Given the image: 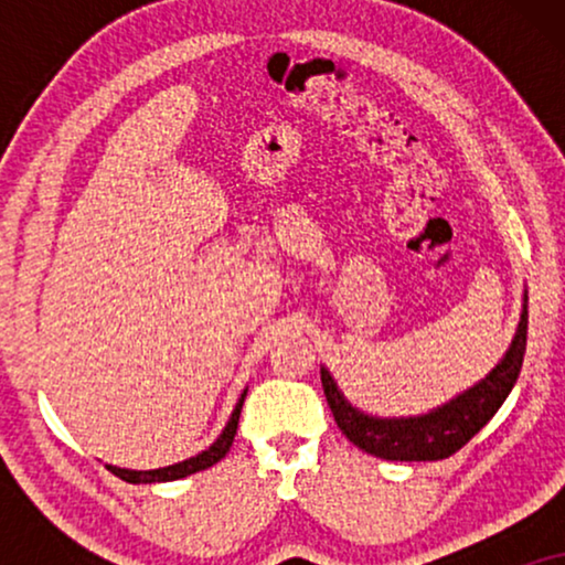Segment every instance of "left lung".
Masks as SVG:
<instances>
[{
  "label": "left lung",
  "instance_id": "1",
  "mask_svg": "<svg viewBox=\"0 0 565 565\" xmlns=\"http://www.w3.org/2000/svg\"><path fill=\"white\" fill-rule=\"evenodd\" d=\"M524 350H527V296L520 313V327L504 352L483 381L460 396L447 401L439 408H431L422 416H401V419H381V416L362 414L354 408L344 393L337 388L334 377L321 367L323 396L329 401L337 427L342 429L352 445L383 460H445L468 445L481 431L499 406L512 393L520 377Z\"/></svg>",
  "mask_w": 565,
  "mask_h": 565
}]
</instances>
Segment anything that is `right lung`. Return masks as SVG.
<instances>
[{
    "label": "right lung",
    "mask_w": 565,
    "mask_h": 565,
    "mask_svg": "<svg viewBox=\"0 0 565 565\" xmlns=\"http://www.w3.org/2000/svg\"><path fill=\"white\" fill-rule=\"evenodd\" d=\"M244 398H246V391L242 393V398H238L234 414H231V419L226 424V429L221 431V437L215 439V443L207 447V450L195 455V458L174 462V466H167V468H157V470H128V468H115V466H107V470H110V473H115L118 478H122V481H128V483H164V481H177V478L192 476V473H198V470H205V468L215 466V462H218L221 458H226L231 445H234Z\"/></svg>",
    "instance_id": "obj_1"
}]
</instances>
